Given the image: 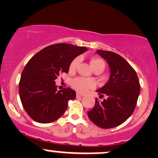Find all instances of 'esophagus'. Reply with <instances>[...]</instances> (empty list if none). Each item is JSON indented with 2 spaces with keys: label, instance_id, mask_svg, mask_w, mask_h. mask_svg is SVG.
<instances>
[{
  "label": "esophagus",
  "instance_id": "1",
  "mask_svg": "<svg viewBox=\"0 0 158 158\" xmlns=\"http://www.w3.org/2000/svg\"><path fill=\"white\" fill-rule=\"evenodd\" d=\"M82 96H84L83 94L79 93H77V97H82Z\"/></svg>",
  "mask_w": 158,
  "mask_h": 158
}]
</instances>
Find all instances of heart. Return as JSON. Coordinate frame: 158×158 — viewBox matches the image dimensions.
<instances>
[{
	"label": "heart",
	"mask_w": 158,
	"mask_h": 158,
	"mask_svg": "<svg viewBox=\"0 0 158 158\" xmlns=\"http://www.w3.org/2000/svg\"><path fill=\"white\" fill-rule=\"evenodd\" d=\"M79 63V58L77 57V58L73 59L71 63H70L69 65V70L71 71H74L78 66ZM90 65L93 70L97 69H101L102 71H103L105 68V63L101 59L97 58V57H93L90 60ZM71 85L76 90L80 92V93H85L87 89L89 88H93L95 87V81L92 79H85V78L81 77H77L73 79L71 81Z\"/></svg>",
	"instance_id": "1"
}]
</instances>
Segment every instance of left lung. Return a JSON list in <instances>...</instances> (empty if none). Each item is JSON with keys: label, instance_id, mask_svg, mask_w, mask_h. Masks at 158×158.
<instances>
[{"label": "left lung", "instance_id": "8db88e82", "mask_svg": "<svg viewBox=\"0 0 158 158\" xmlns=\"http://www.w3.org/2000/svg\"><path fill=\"white\" fill-rule=\"evenodd\" d=\"M110 69L107 83L97 90L100 96L107 95L100 102L97 98L94 108L87 111L93 123L102 128H112L131 117L140 93V84L136 72L127 62L113 52L98 49Z\"/></svg>", "mask_w": 158, "mask_h": 158}]
</instances>
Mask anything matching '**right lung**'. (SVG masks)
<instances>
[{"label": "right lung", "mask_w": 158, "mask_h": 158, "mask_svg": "<svg viewBox=\"0 0 158 158\" xmlns=\"http://www.w3.org/2000/svg\"><path fill=\"white\" fill-rule=\"evenodd\" d=\"M87 50L85 47L55 44L44 48L26 64L19 93L23 108L33 120L52 123L64 114L76 92L69 87L57 91L55 80L62 72L69 73L71 61Z\"/></svg>", "instance_id": "obj_1"}]
</instances>
